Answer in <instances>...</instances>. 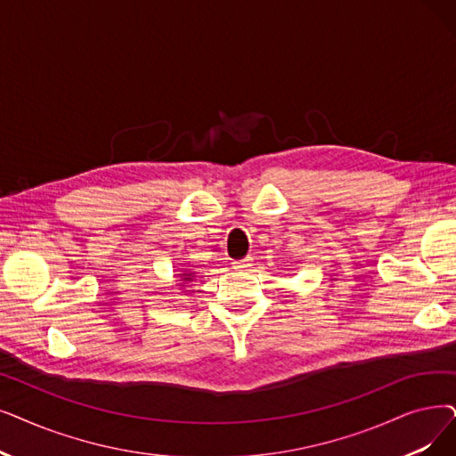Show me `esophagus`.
I'll return each instance as SVG.
<instances>
[{
	"mask_svg": "<svg viewBox=\"0 0 456 456\" xmlns=\"http://www.w3.org/2000/svg\"><path fill=\"white\" fill-rule=\"evenodd\" d=\"M251 265H253L251 256H246V259H240V261H234V263H232V266H234L236 270H248Z\"/></svg>",
	"mask_w": 456,
	"mask_h": 456,
	"instance_id": "34e87169",
	"label": "esophagus"
}]
</instances>
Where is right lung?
I'll use <instances>...</instances> for the list:
<instances>
[{
  "mask_svg": "<svg viewBox=\"0 0 456 456\" xmlns=\"http://www.w3.org/2000/svg\"><path fill=\"white\" fill-rule=\"evenodd\" d=\"M184 280H188V281H190V280H191V277H190V275H188V277H184Z\"/></svg>",
  "mask_w": 456,
  "mask_h": 456,
  "instance_id": "add662e5",
  "label": "right lung"
}]
</instances>
